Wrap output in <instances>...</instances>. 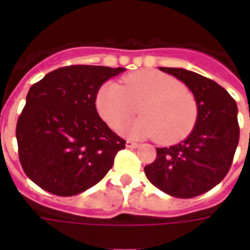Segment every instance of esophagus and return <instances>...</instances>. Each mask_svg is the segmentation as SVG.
Masks as SVG:
<instances>
[{"instance_id": "34e87169", "label": "esophagus", "mask_w": 250, "mask_h": 250, "mask_svg": "<svg viewBox=\"0 0 250 250\" xmlns=\"http://www.w3.org/2000/svg\"><path fill=\"white\" fill-rule=\"evenodd\" d=\"M125 146L128 147V148H136V147L139 146V145H138V143H136V142H134V141H127Z\"/></svg>"}]
</instances>
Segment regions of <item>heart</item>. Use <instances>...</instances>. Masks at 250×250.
I'll list each match as a JSON object with an SVG mask.
<instances>
[{"instance_id": "1", "label": "heart", "mask_w": 250, "mask_h": 250, "mask_svg": "<svg viewBox=\"0 0 250 250\" xmlns=\"http://www.w3.org/2000/svg\"><path fill=\"white\" fill-rule=\"evenodd\" d=\"M96 108L114 130L125 125L139 108L142 116L122 131L128 136L157 138L161 143L185 139L198 119L194 93L178 79L151 69L127 75L120 85L103 84L96 93Z\"/></svg>"}]
</instances>
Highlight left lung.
<instances>
[{"instance_id":"8db88e82","label":"left lung","mask_w":250,"mask_h":250,"mask_svg":"<svg viewBox=\"0 0 250 250\" xmlns=\"http://www.w3.org/2000/svg\"><path fill=\"white\" fill-rule=\"evenodd\" d=\"M188 85L198 103L191 134L178 145L157 148L145 167L154 186L177 198H193L220 184L236 152L240 127L236 100L211 79L182 68H159Z\"/></svg>"}]
</instances>
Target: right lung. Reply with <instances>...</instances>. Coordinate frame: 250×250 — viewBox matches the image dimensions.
Returning a JSON list of instances; mask_svg holds the SVG:
<instances>
[{"label": "right lung", "instance_id": "add662e5", "mask_svg": "<svg viewBox=\"0 0 250 250\" xmlns=\"http://www.w3.org/2000/svg\"><path fill=\"white\" fill-rule=\"evenodd\" d=\"M125 68L68 65L35 83L17 120L20 163L37 186L62 197L92 188L125 141L96 111V93Z\"/></svg>", "mask_w": 250, "mask_h": 250}]
</instances>
